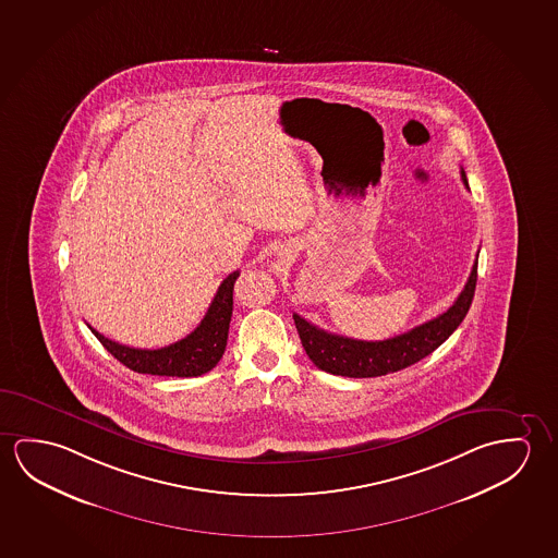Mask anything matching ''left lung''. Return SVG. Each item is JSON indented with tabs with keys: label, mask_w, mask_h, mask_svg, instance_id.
Listing matches in <instances>:
<instances>
[{
	"label": "left lung",
	"mask_w": 558,
	"mask_h": 558,
	"mask_svg": "<svg viewBox=\"0 0 558 558\" xmlns=\"http://www.w3.org/2000/svg\"><path fill=\"white\" fill-rule=\"evenodd\" d=\"M461 180L465 187H469L463 169H461ZM475 284H477V259L473 264L468 283L450 308L401 336L389 337L384 341H361L353 337L336 336L310 324L299 314H292V318L296 324V331L301 336L304 351L319 371L329 372L336 376H347V378H376L391 372L403 371L442 345L468 316L469 306L475 294Z\"/></svg>",
	"instance_id": "obj_1"
}]
</instances>
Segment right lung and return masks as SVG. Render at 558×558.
I'll return each instance as SVG.
<instances>
[{"mask_svg":"<svg viewBox=\"0 0 558 558\" xmlns=\"http://www.w3.org/2000/svg\"><path fill=\"white\" fill-rule=\"evenodd\" d=\"M240 271L232 274L222 281L219 291L213 299L202 324L177 343L160 349H135L120 345L112 339L90 328L98 341L108 353L128 366L130 371L153 376H178L192 378L211 371L221 361L227 337H229L230 316H232V291L239 279Z\"/></svg>","mask_w":558,"mask_h":558,"instance_id":"add662e5","label":"right lung"}]
</instances>
